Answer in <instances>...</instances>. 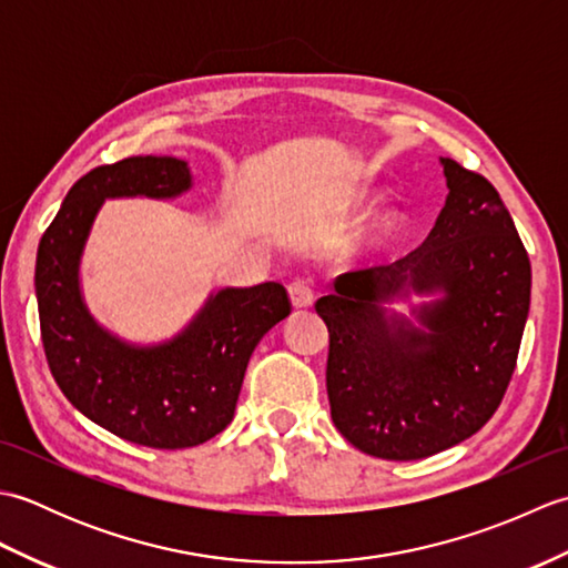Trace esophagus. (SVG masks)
I'll list each match as a JSON object with an SVG mask.
<instances>
[{
	"label": "esophagus",
	"mask_w": 568,
	"mask_h": 568,
	"mask_svg": "<svg viewBox=\"0 0 568 568\" xmlns=\"http://www.w3.org/2000/svg\"><path fill=\"white\" fill-rule=\"evenodd\" d=\"M287 293H291V300L297 310L310 307L315 303V291H312V285L307 281H293L287 285Z\"/></svg>",
	"instance_id": "1"
}]
</instances>
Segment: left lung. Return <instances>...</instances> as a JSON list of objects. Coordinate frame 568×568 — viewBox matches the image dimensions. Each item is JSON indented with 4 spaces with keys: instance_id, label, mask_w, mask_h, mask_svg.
Listing matches in <instances>:
<instances>
[{
    "instance_id": "left-lung-1",
    "label": "left lung",
    "mask_w": 568,
    "mask_h": 568,
    "mask_svg": "<svg viewBox=\"0 0 568 568\" xmlns=\"http://www.w3.org/2000/svg\"><path fill=\"white\" fill-rule=\"evenodd\" d=\"M442 165L449 197L425 244L339 275L315 305L329 329L334 427L388 462L439 454L486 425L510 385L529 312L532 268L498 190L452 159ZM407 290L445 293L418 311L425 333L379 307Z\"/></svg>"
}]
</instances>
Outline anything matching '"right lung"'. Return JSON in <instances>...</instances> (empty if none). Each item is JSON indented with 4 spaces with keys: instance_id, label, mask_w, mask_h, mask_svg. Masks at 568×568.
<instances>
[{
    "instance_id": "1",
    "label": "right lung",
    "mask_w": 568,
    "mask_h": 568,
    "mask_svg": "<svg viewBox=\"0 0 568 568\" xmlns=\"http://www.w3.org/2000/svg\"><path fill=\"white\" fill-rule=\"evenodd\" d=\"M190 187L185 161L134 155L92 168L70 187L36 256L41 342L58 388L106 432L151 449H185L234 419L241 383L263 334L291 315L281 283L226 287L161 346H129L84 307L78 265L106 197H173Z\"/></svg>"
}]
</instances>
